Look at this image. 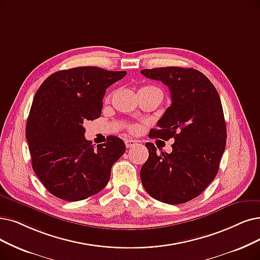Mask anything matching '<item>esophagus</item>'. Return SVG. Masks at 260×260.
I'll return each mask as SVG.
<instances>
[{"label":"esophagus","mask_w":260,"mask_h":260,"mask_svg":"<svg viewBox=\"0 0 260 260\" xmlns=\"http://www.w3.org/2000/svg\"><path fill=\"white\" fill-rule=\"evenodd\" d=\"M124 144H126L127 148H130V147L136 146V145L138 144V142L134 141V140H126V141H124Z\"/></svg>","instance_id":"1"}]
</instances>
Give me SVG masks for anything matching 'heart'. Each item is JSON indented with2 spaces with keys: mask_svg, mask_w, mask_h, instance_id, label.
<instances>
[{
  "mask_svg": "<svg viewBox=\"0 0 260 260\" xmlns=\"http://www.w3.org/2000/svg\"><path fill=\"white\" fill-rule=\"evenodd\" d=\"M148 89H158V88H155V87H153V86H145V87H143V88H141L140 90H148ZM159 90V89H158ZM137 127H130V130L132 131V132H136L137 131Z\"/></svg>",
  "mask_w": 260,
  "mask_h": 260,
  "instance_id": "obj_1",
  "label": "heart"
}]
</instances>
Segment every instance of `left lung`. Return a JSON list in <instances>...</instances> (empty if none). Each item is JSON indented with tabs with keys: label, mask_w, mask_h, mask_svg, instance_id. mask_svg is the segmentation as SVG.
Listing matches in <instances>:
<instances>
[{
	"label": "left lung",
	"mask_w": 260,
	"mask_h": 260,
	"mask_svg": "<svg viewBox=\"0 0 260 260\" xmlns=\"http://www.w3.org/2000/svg\"><path fill=\"white\" fill-rule=\"evenodd\" d=\"M141 74L169 86L172 105L151 129L150 138L174 139L171 153L149 157L141 169L144 189L162 203L178 205L199 196L219 171L226 145V123L219 94L210 80L193 68L160 67Z\"/></svg>",
	"instance_id": "obj_1"
}]
</instances>
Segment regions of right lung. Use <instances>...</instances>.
<instances>
[{
	"label": "right lung",
	"mask_w": 260,
	"mask_h": 260,
	"mask_svg": "<svg viewBox=\"0 0 260 260\" xmlns=\"http://www.w3.org/2000/svg\"><path fill=\"white\" fill-rule=\"evenodd\" d=\"M126 74L76 67L52 74L36 91L25 137L33 170L52 195L77 202L108 184L112 166L126 145L110 136L107 143L94 148L84 137L83 123L100 117L106 89Z\"/></svg>",
	"instance_id": "1"
}]
</instances>
